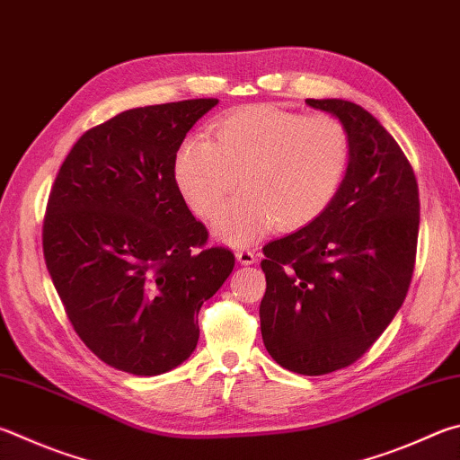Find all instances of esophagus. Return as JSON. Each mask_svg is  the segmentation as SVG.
Segmentation results:
<instances>
[{
  "mask_svg": "<svg viewBox=\"0 0 460 460\" xmlns=\"http://www.w3.org/2000/svg\"><path fill=\"white\" fill-rule=\"evenodd\" d=\"M235 257L241 265H252L257 261V255L252 252V249H237Z\"/></svg>",
  "mask_w": 460,
  "mask_h": 460,
  "instance_id": "esophagus-1",
  "label": "esophagus"
}]
</instances>
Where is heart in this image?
Here are the masks:
<instances>
[{
	"instance_id": "1",
	"label": "heart",
	"mask_w": 460,
	"mask_h": 460,
	"mask_svg": "<svg viewBox=\"0 0 460 460\" xmlns=\"http://www.w3.org/2000/svg\"><path fill=\"white\" fill-rule=\"evenodd\" d=\"M348 163V132L333 116L252 104L221 116L211 138H187L174 158V181L189 207L208 219L241 176L244 190L217 215L213 233L243 247L278 225L299 229L315 221L336 199Z\"/></svg>"
}]
</instances>
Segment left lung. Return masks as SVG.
Returning a JSON list of instances; mask_svg holds the SVG:
<instances>
[{
  "label": "left lung",
  "instance_id": "obj_1",
  "mask_svg": "<svg viewBox=\"0 0 460 460\" xmlns=\"http://www.w3.org/2000/svg\"><path fill=\"white\" fill-rule=\"evenodd\" d=\"M305 104L341 122L349 163L315 221L263 247L259 320L275 362L322 376L354 364L394 320L414 271L420 201L411 163L368 111L340 98Z\"/></svg>",
  "mask_w": 460,
  "mask_h": 460
}]
</instances>
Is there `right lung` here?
Listing matches in <instances>:
<instances>
[{
	"label": "right lung",
	"mask_w": 460,
	"mask_h": 460,
	"mask_svg": "<svg viewBox=\"0 0 460 460\" xmlns=\"http://www.w3.org/2000/svg\"><path fill=\"white\" fill-rule=\"evenodd\" d=\"M215 98L132 108L86 130L49 190L44 259L80 340L135 376L177 368L199 341L197 315L235 265L205 247L174 181L187 132Z\"/></svg>",
	"instance_id": "right-lung-1"
}]
</instances>
